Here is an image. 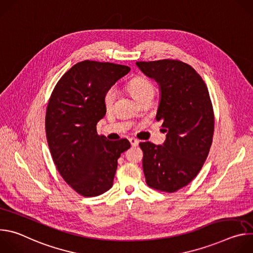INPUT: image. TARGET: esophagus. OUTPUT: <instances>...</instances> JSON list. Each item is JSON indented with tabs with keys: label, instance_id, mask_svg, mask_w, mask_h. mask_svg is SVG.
I'll return each instance as SVG.
<instances>
[{
	"label": "esophagus",
	"instance_id": "1",
	"mask_svg": "<svg viewBox=\"0 0 253 253\" xmlns=\"http://www.w3.org/2000/svg\"><path fill=\"white\" fill-rule=\"evenodd\" d=\"M129 141H130V144H131L132 146H137L138 144H139V141L137 139H135V138H130Z\"/></svg>",
	"mask_w": 253,
	"mask_h": 253
}]
</instances>
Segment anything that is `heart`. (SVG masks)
Here are the masks:
<instances>
[{
  "label": "heart",
  "instance_id": "1",
  "mask_svg": "<svg viewBox=\"0 0 253 253\" xmlns=\"http://www.w3.org/2000/svg\"><path fill=\"white\" fill-rule=\"evenodd\" d=\"M127 88H128L129 92L131 93V95L133 96V98H135L137 101L140 98H142L144 95L154 92L152 84L149 81H147L146 79L140 78V77L131 80L129 82ZM114 99H115V89L110 88L104 95L103 101H104L105 107L110 108L114 102Z\"/></svg>",
  "mask_w": 253,
  "mask_h": 253
}]
</instances>
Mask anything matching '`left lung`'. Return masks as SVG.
I'll return each mask as SVG.
<instances>
[{
	"label": "left lung",
	"mask_w": 253,
	"mask_h": 253,
	"mask_svg": "<svg viewBox=\"0 0 253 253\" xmlns=\"http://www.w3.org/2000/svg\"><path fill=\"white\" fill-rule=\"evenodd\" d=\"M159 85L156 120L167 132L163 145L140 143L143 171L151 188L175 192L196 177L212 143L214 115L208 89L197 72L178 60L136 62Z\"/></svg>",
	"instance_id": "1"
}]
</instances>
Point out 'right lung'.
Masks as SVG:
<instances>
[{"mask_svg":"<svg viewBox=\"0 0 253 253\" xmlns=\"http://www.w3.org/2000/svg\"><path fill=\"white\" fill-rule=\"evenodd\" d=\"M129 71L108 62H79L58 81L49 100L45 124L53 161L65 181L85 197L112 187L117 160L130 148L127 139L108 141L96 129L106 114L105 93Z\"/></svg>","mask_w":253,"mask_h":253,"instance_id":"add662e5","label":"right lung"}]
</instances>
